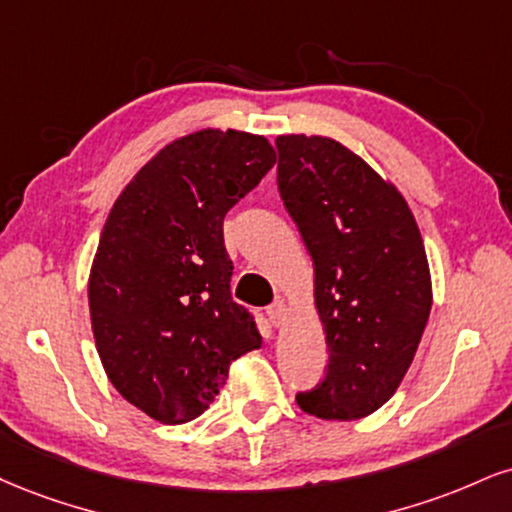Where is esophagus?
<instances>
[{"mask_svg":"<svg viewBox=\"0 0 512 512\" xmlns=\"http://www.w3.org/2000/svg\"><path fill=\"white\" fill-rule=\"evenodd\" d=\"M267 315H269V322H272L274 326H281L288 317V305L283 303V300H276V303L267 310Z\"/></svg>","mask_w":512,"mask_h":512,"instance_id":"esophagus-1","label":"esophagus"}]
</instances>
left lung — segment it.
I'll list each match as a JSON object with an SVG mask.
<instances>
[{
    "instance_id": "1",
    "label": "left lung",
    "mask_w": 512,
    "mask_h": 512,
    "mask_svg": "<svg viewBox=\"0 0 512 512\" xmlns=\"http://www.w3.org/2000/svg\"><path fill=\"white\" fill-rule=\"evenodd\" d=\"M276 183L315 264L329 365L300 410L372 415L398 391L432 312V274L415 214L389 178L326 135L276 138Z\"/></svg>"
}]
</instances>
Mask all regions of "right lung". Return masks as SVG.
<instances>
[{
  "label": "right lung",
  "instance_id": "right-lung-1",
  "mask_svg": "<svg viewBox=\"0 0 512 512\" xmlns=\"http://www.w3.org/2000/svg\"><path fill=\"white\" fill-rule=\"evenodd\" d=\"M274 162L264 135L202 128L164 145L116 197L90 267V324L114 389L152 420H195L231 362L262 346L231 298L224 217Z\"/></svg>",
  "mask_w": 512,
  "mask_h": 512
}]
</instances>
